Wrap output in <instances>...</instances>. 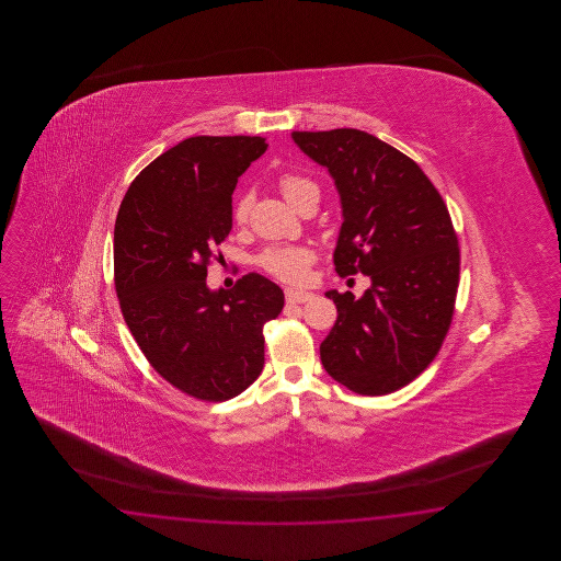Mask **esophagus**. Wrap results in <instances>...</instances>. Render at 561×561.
<instances>
[{"mask_svg": "<svg viewBox=\"0 0 561 561\" xmlns=\"http://www.w3.org/2000/svg\"><path fill=\"white\" fill-rule=\"evenodd\" d=\"M286 302H293V305H297V302H307L312 298L310 293H302V290H293V288H286Z\"/></svg>", "mask_w": 561, "mask_h": 561, "instance_id": "34e87169", "label": "esophagus"}]
</instances>
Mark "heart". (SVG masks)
<instances>
[{
    "label": "heart",
    "instance_id": "obj_1",
    "mask_svg": "<svg viewBox=\"0 0 561 561\" xmlns=\"http://www.w3.org/2000/svg\"><path fill=\"white\" fill-rule=\"evenodd\" d=\"M280 191L285 194L286 201L290 204L297 203L298 198L309 191H319L312 180L297 174H288L280 180ZM252 192L240 194L234 203V220L244 222L249 218L252 206ZM314 261V252L307 247L298 244H285V247H271L259 256V264L263 266L266 273L285 280V283H305L309 276L310 264Z\"/></svg>",
    "mask_w": 561,
    "mask_h": 561
}]
</instances>
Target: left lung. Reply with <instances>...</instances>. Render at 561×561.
<instances>
[{"label": "left lung", "instance_id": "left-lung-1", "mask_svg": "<svg viewBox=\"0 0 561 561\" xmlns=\"http://www.w3.org/2000/svg\"><path fill=\"white\" fill-rule=\"evenodd\" d=\"M293 140L341 196L334 271L370 278L360 298L327 293L339 317L321 343L322 367L353 393H393L430 367L454 319L451 216L417 162L373 134L293 131Z\"/></svg>", "mask_w": 561, "mask_h": 561}]
</instances>
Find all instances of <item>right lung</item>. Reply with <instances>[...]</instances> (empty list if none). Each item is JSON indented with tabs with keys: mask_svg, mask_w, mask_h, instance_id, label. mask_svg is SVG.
Returning a JSON list of instances; mask_svg holds the SVG:
<instances>
[{
	"mask_svg": "<svg viewBox=\"0 0 561 561\" xmlns=\"http://www.w3.org/2000/svg\"><path fill=\"white\" fill-rule=\"evenodd\" d=\"M261 136H192L134 179L114 228L119 309L144 357L201 401H227L264 367V324L285 307L280 286L244 275L210 290L206 266L232 228L239 176Z\"/></svg>",
	"mask_w": 561,
	"mask_h": 561,
	"instance_id": "right-lung-1",
	"label": "right lung"
}]
</instances>
